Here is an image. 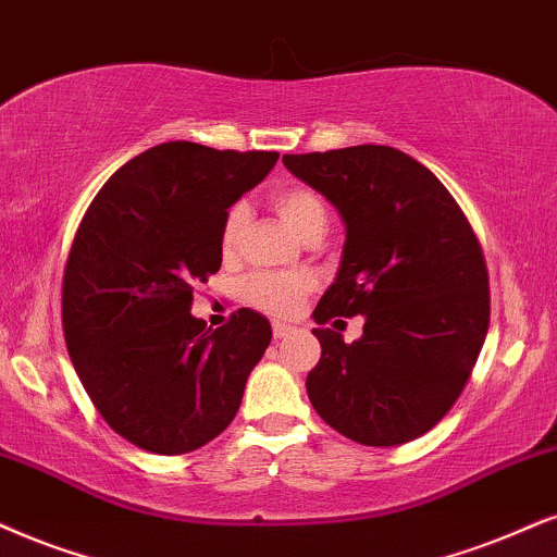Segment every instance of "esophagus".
<instances>
[{
  "mask_svg": "<svg viewBox=\"0 0 557 557\" xmlns=\"http://www.w3.org/2000/svg\"><path fill=\"white\" fill-rule=\"evenodd\" d=\"M290 331H293L290 323H283V321H274L272 323V336H274V339H285V336L290 334Z\"/></svg>",
  "mask_w": 557,
  "mask_h": 557,
  "instance_id": "esophagus-1",
  "label": "esophagus"
}]
</instances>
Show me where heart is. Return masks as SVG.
<instances>
[{
    "label": "heart",
    "instance_id": "heart-1",
    "mask_svg": "<svg viewBox=\"0 0 557 557\" xmlns=\"http://www.w3.org/2000/svg\"><path fill=\"white\" fill-rule=\"evenodd\" d=\"M274 213L302 242L323 236L329 223L326 202L308 187H283L272 195ZM249 231V206L236 202L228 208L221 226V255L223 259H236L242 251L244 236ZM313 290V277L308 274H255L244 283V300L259 311L274 315H290L308 293Z\"/></svg>",
    "mask_w": 557,
    "mask_h": 557
}]
</instances>
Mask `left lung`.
<instances>
[{"label": "left lung", "instance_id": "8db88e82", "mask_svg": "<svg viewBox=\"0 0 557 557\" xmlns=\"http://www.w3.org/2000/svg\"><path fill=\"white\" fill-rule=\"evenodd\" d=\"M283 164L339 210L347 242L315 306V413L368 447L426 434L466 388L488 331V270L466 213L424 164L391 146L285 153ZM364 314L347 345L322 326ZM336 323V321H334Z\"/></svg>", "mask_w": 557, "mask_h": 557}]
</instances>
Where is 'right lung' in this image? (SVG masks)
<instances>
[{"label": "right lung", "instance_id": "obj_1", "mask_svg": "<svg viewBox=\"0 0 557 557\" xmlns=\"http://www.w3.org/2000/svg\"><path fill=\"white\" fill-rule=\"evenodd\" d=\"M277 159L169 140L117 169L82 218L63 270V336L91 404L140 449L185 455L215 440L270 347L262 313L238 308L210 331L189 308L195 285L221 270L228 208Z\"/></svg>", "mask_w": 557, "mask_h": 557}]
</instances>
